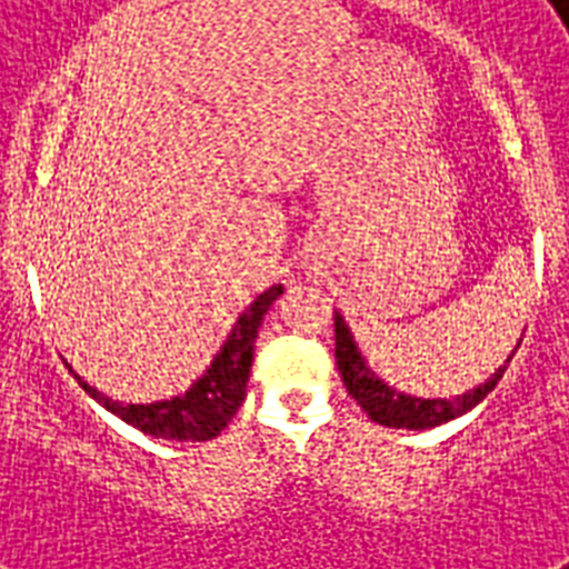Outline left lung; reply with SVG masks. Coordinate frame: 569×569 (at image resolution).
Wrapping results in <instances>:
<instances>
[{"label": "left lung", "instance_id": "1", "mask_svg": "<svg viewBox=\"0 0 569 569\" xmlns=\"http://www.w3.org/2000/svg\"><path fill=\"white\" fill-rule=\"evenodd\" d=\"M333 328H337V366L342 380H346L348 396L363 407L372 422L387 425V428L422 431V428H433V425L458 419V416H463L467 410H472V407L502 380L505 369H508V363H511L513 357H508L505 366L496 369L493 378L485 380V383H478L476 389H469L463 396L451 398V401H446V398H413L405 396V392H398V389L387 387V383L366 366L363 355H360V348H357L355 337H351V330H348L346 319H342L339 312L333 316Z\"/></svg>", "mask_w": 569, "mask_h": 569}]
</instances>
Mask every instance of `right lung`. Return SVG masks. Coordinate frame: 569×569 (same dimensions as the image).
<instances>
[{
    "mask_svg": "<svg viewBox=\"0 0 569 569\" xmlns=\"http://www.w3.org/2000/svg\"><path fill=\"white\" fill-rule=\"evenodd\" d=\"M283 295V286H271L262 292L257 301L250 303L248 310L241 312L236 328L227 337L223 348L214 355L212 366L206 369L203 378H197L186 396H177L171 401H156V405H123V401H111L102 396L100 389L84 383L79 375V387L88 396L102 405L109 413L120 416L123 422L138 428V431L150 433V437H162V440H180V442H203L212 440L227 428L236 410L244 401L248 392V375L253 366V342H257L259 325L266 319L268 307Z\"/></svg>",
    "mask_w": 569,
    "mask_h": 569,
    "instance_id": "obj_1",
    "label": "right lung"
}]
</instances>
